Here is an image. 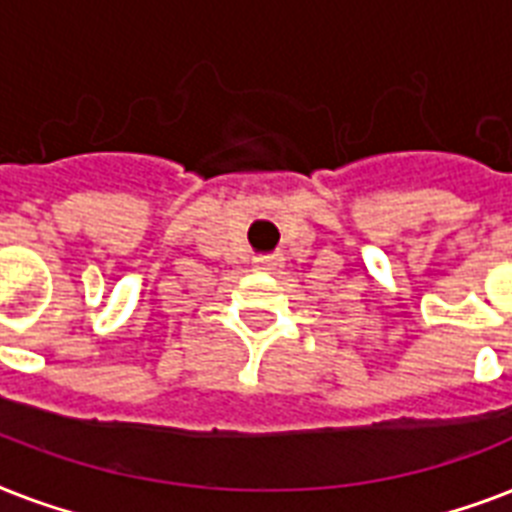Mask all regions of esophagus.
I'll return each instance as SVG.
<instances>
[{
	"mask_svg": "<svg viewBox=\"0 0 512 512\" xmlns=\"http://www.w3.org/2000/svg\"><path fill=\"white\" fill-rule=\"evenodd\" d=\"M255 263L260 271H273V268H279L281 265V257L279 255H263V257H257Z\"/></svg>",
	"mask_w": 512,
	"mask_h": 512,
	"instance_id": "esophagus-1",
	"label": "esophagus"
}]
</instances>
